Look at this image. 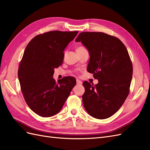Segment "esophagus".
<instances>
[{"label": "esophagus", "mask_w": 150, "mask_h": 150, "mask_svg": "<svg viewBox=\"0 0 150 150\" xmlns=\"http://www.w3.org/2000/svg\"><path fill=\"white\" fill-rule=\"evenodd\" d=\"M82 83V82L81 80H80L79 79H76V84H77V85H81Z\"/></svg>", "instance_id": "34e87169"}]
</instances>
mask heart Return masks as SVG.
<instances>
[{"label":"heart","instance_id":"1","mask_svg":"<svg viewBox=\"0 0 150 150\" xmlns=\"http://www.w3.org/2000/svg\"><path fill=\"white\" fill-rule=\"evenodd\" d=\"M83 49H85V48L82 47V46H79V47H76V52H77V51H81V50H82Z\"/></svg>","mask_w":150,"mask_h":150}]
</instances>
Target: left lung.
<instances>
[{
  "instance_id": "obj_1",
  "label": "left lung",
  "mask_w": 150,
  "mask_h": 150,
  "mask_svg": "<svg viewBox=\"0 0 150 150\" xmlns=\"http://www.w3.org/2000/svg\"><path fill=\"white\" fill-rule=\"evenodd\" d=\"M75 42H81L87 49V71L98 80L96 85L83 83L84 108L94 118H109L120 108L129 93L133 68L127 49L118 38L103 32H82Z\"/></svg>"
}]
</instances>
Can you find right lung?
<instances>
[{
	"mask_svg": "<svg viewBox=\"0 0 150 150\" xmlns=\"http://www.w3.org/2000/svg\"><path fill=\"white\" fill-rule=\"evenodd\" d=\"M78 32L51 31L38 35L26 46L18 68V79L26 104L43 117L57 114L62 108L76 80L66 76L53 79L54 68L62 64L64 50Z\"/></svg>",
	"mask_w": 150,
	"mask_h": 150,
	"instance_id": "add662e5",
	"label": "right lung"
}]
</instances>
